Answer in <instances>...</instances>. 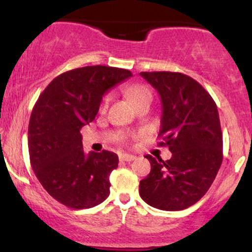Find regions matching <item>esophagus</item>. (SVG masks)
Returning a JSON list of instances; mask_svg holds the SVG:
<instances>
[{
    "mask_svg": "<svg viewBox=\"0 0 252 252\" xmlns=\"http://www.w3.org/2000/svg\"><path fill=\"white\" fill-rule=\"evenodd\" d=\"M135 158H136L135 155H130V154H122V155H120V160L126 161V162H130V161H134Z\"/></svg>",
    "mask_w": 252,
    "mask_h": 252,
    "instance_id": "esophagus-1",
    "label": "esophagus"
}]
</instances>
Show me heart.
Here are the masks:
<instances>
[{"label":"heart","mask_w":252,"mask_h":252,"mask_svg":"<svg viewBox=\"0 0 252 252\" xmlns=\"http://www.w3.org/2000/svg\"><path fill=\"white\" fill-rule=\"evenodd\" d=\"M128 94H129L130 100H131L134 104L140 102V100L143 99V98H152L153 97L150 90L143 85H135V86H131V88H129ZM109 100H110V96H106L105 98H104L103 106H102L103 110L106 109V106H108V104H109Z\"/></svg>","instance_id":"heart-1"}]
</instances>
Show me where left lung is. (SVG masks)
<instances>
[{
  "label": "left lung",
  "mask_w": 252,
  "mask_h": 252,
  "mask_svg": "<svg viewBox=\"0 0 252 252\" xmlns=\"http://www.w3.org/2000/svg\"><path fill=\"white\" fill-rule=\"evenodd\" d=\"M162 102L158 137L172 158L146 155L150 173L140 181V195L163 211H180L206 194L222 162V134L218 109L196 80L179 72H141Z\"/></svg>",
  "instance_id": "8db88e82"
}]
</instances>
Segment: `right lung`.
<instances>
[{"label":"right lung","instance_id":"right-lung-1","mask_svg":"<svg viewBox=\"0 0 252 252\" xmlns=\"http://www.w3.org/2000/svg\"><path fill=\"white\" fill-rule=\"evenodd\" d=\"M131 77L124 68L96 65L63 72L37 98L28 126V150L37 180L70 209H90L110 194L118 156L83 149L80 129L94 120L103 94Z\"/></svg>","mask_w":252,"mask_h":252}]
</instances>
